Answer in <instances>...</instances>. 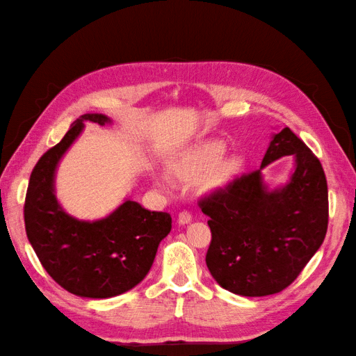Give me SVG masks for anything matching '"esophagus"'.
I'll return each instance as SVG.
<instances>
[{
    "instance_id": "obj_1",
    "label": "esophagus",
    "mask_w": 356,
    "mask_h": 356,
    "mask_svg": "<svg viewBox=\"0 0 356 356\" xmlns=\"http://www.w3.org/2000/svg\"><path fill=\"white\" fill-rule=\"evenodd\" d=\"M191 214L188 213V211H182V213H179V217H177V222H179V225H186V223H190L191 222Z\"/></svg>"
}]
</instances>
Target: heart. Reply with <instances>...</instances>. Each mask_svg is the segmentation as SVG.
I'll return each instance as SVG.
<instances>
[{
	"label": "heart",
	"instance_id": "1",
	"mask_svg": "<svg viewBox=\"0 0 356 356\" xmlns=\"http://www.w3.org/2000/svg\"><path fill=\"white\" fill-rule=\"evenodd\" d=\"M225 151L226 148L222 142H208L203 143V145L194 147L174 159L171 162V172L177 179L188 180V182L205 177L220 163L225 156ZM232 170H236V161L225 162L216 172L213 170L215 172L211 176V180L217 182V180L228 176ZM156 180L159 186L162 188L170 185V179L166 174H157Z\"/></svg>",
	"mask_w": 356,
	"mask_h": 356
}]
</instances>
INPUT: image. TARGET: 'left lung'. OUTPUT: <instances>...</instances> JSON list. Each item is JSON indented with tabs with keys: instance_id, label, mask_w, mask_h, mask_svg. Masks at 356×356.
<instances>
[{
	"instance_id": "8db88e82",
	"label": "left lung",
	"mask_w": 356,
	"mask_h": 356,
	"mask_svg": "<svg viewBox=\"0 0 356 356\" xmlns=\"http://www.w3.org/2000/svg\"><path fill=\"white\" fill-rule=\"evenodd\" d=\"M283 155L296 159L284 187L269 192L261 170ZM209 217L207 266L232 293L264 297L286 289L326 237L329 199L326 174L289 127L274 134L260 170L240 174L199 200Z\"/></svg>"
}]
</instances>
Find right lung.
<instances>
[{
    "label": "right lung",
    "instance_id": "right-lung-1",
    "mask_svg": "<svg viewBox=\"0 0 356 356\" xmlns=\"http://www.w3.org/2000/svg\"><path fill=\"white\" fill-rule=\"evenodd\" d=\"M86 120L105 125V115H84L63 140L41 156L30 174L24 203L27 238L42 268L70 293L110 298L139 284L154 261L159 243L171 231V216L125 200L96 222L78 220L59 207L55 171Z\"/></svg>",
    "mask_w": 356,
    "mask_h": 356
}]
</instances>
